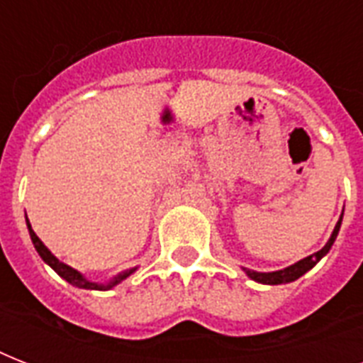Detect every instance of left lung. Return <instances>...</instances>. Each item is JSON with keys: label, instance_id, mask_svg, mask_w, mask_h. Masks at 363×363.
<instances>
[{"label": "left lung", "instance_id": "left-lung-1", "mask_svg": "<svg viewBox=\"0 0 363 363\" xmlns=\"http://www.w3.org/2000/svg\"><path fill=\"white\" fill-rule=\"evenodd\" d=\"M341 220H343V215H341V218H339L337 226H335V230H333L330 241H328L326 245H324V248H320L318 252L311 254V256H307V258H303V259H299L298 264L290 265V267H286V269L273 271V273H258V271L245 269L247 271V275L250 277L252 281L264 282V284H282V282L296 281V279H299L301 275H305V273H307L311 267H315L316 262H318L322 256H326V254L330 252V248H332L333 241H335V238H337L339 228H341Z\"/></svg>", "mask_w": 363, "mask_h": 363}]
</instances>
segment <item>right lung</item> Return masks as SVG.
Listing matches in <instances>:
<instances>
[{"label": "right lung", "instance_id": "1", "mask_svg": "<svg viewBox=\"0 0 363 363\" xmlns=\"http://www.w3.org/2000/svg\"><path fill=\"white\" fill-rule=\"evenodd\" d=\"M28 230H30V238H31V241H33V247H35V250L39 252V256H41V258L45 259V262H47V264L50 265V267H52V269L56 271V273H58L62 279H65V281L69 282V284H73V286L88 288V290H109V288H113L115 284H118L121 281H124L125 277L131 275V273L135 271V269L124 271V273H121L118 277H115V279H113L109 284H96V282H90V281H86V279H84V277H82L79 271H75L73 267H69L67 264H64V262H60V259L56 258V256H54V254L50 252V250H48L45 245H43L41 239L37 238L35 232L31 230L30 222H28Z\"/></svg>", "mask_w": 363, "mask_h": 363}]
</instances>
